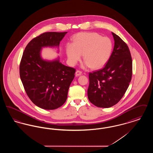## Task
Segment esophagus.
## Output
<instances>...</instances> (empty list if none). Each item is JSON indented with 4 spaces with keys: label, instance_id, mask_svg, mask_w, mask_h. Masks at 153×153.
<instances>
[{
    "label": "esophagus",
    "instance_id": "34e87169",
    "mask_svg": "<svg viewBox=\"0 0 153 153\" xmlns=\"http://www.w3.org/2000/svg\"><path fill=\"white\" fill-rule=\"evenodd\" d=\"M81 74H82V72L80 71L79 70H77V71L76 72V76H80Z\"/></svg>",
    "mask_w": 153,
    "mask_h": 153
}]
</instances>
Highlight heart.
<instances>
[{
    "label": "heart",
    "mask_w": 153,
    "mask_h": 153,
    "mask_svg": "<svg viewBox=\"0 0 153 153\" xmlns=\"http://www.w3.org/2000/svg\"><path fill=\"white\" fill-rule=\"evenodd\" d=\"M112 41L96 33H80L73 37V44L66 46V54L71 65H75L82 55L84 66L99 69L105 65L112 55Z\"/></svg>",
    "instance_id": "heart-1"
}]
</instances>
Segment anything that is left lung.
I'll list each match as a JSON object with an SVG mask.
<instances>
[{
    "instance_id": "1",
    "label": "left lung",
    "mask_w": 153,
    "mask_h": 153,
    "mask_svg": "<svg viewBox=\"0 0 153 153\" xmlns=\"http://www.w3.org/2000/svg\"><path fill=\"white\" fill-rule=\"evenodd\" d=\"M115 45L105 66L89 73V100L96 107L109 108L122 98L131 82L132 62L127 45L112 33Z\"/></svg>"
}]
</instances>
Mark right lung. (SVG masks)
<instances>
[{
    "label": "right lung",
    "instance_id": "obj_1",
    "mask_svg": "<svg viewBox=\"0 0 153 153\" xmlns=\"http://www.w3.org/2000/svg\"><path fill=\"white\" fill-rule=\"evenodd\" d=\"M66 33H44L30 41L22 55L19 74L23 87L31 101L43 109H56L65 103L74 77V68L40 56L42 47L59 46Z\"/></svg>",
    "mask_w": 153,
    "mask_h": 153
}]
</instances>
